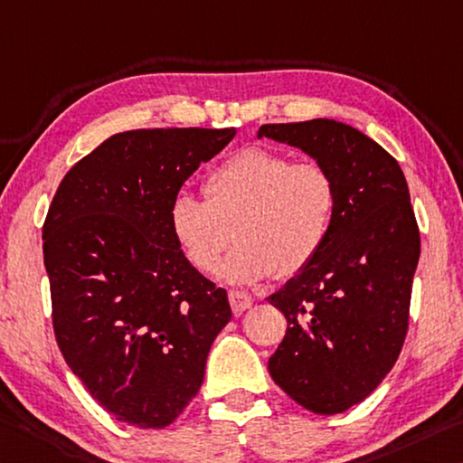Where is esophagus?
Masks as SVG:
<instances>
[{
    "mask_svg": "<svg viewBox=\"0 0 463 463\" xmlns=\"http://www.w3.org/2000/svg\"><path fill=\"white\" fill-rule=\"evenodd\" d=\"M231 300V307H232V313L234 315H241L243 311H247L249 307L253 305V298L245 295V292H231L229 295Z\"/></svg>",
    "mask_w": 463,
    "mask_h": 463,
    "instance_id": "esophagus-1",
    "label": "esophagus"
}]
</instances>
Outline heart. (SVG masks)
Wrapping results in <instances>:
<instances>
[{
	"label": "heart",
	"instance_id": "1",
	"mask_svg": "<svg viewBox=\"0 0 463 463\" xmlns=\"http://www.w3.org/2000/svg\"><path fill=\"white\" fill-rule=\"evenodd\" d=\"M203 200L181 192L168 208V229L183 258L212 274L230 242L238 247L218 276L253 286L278 274L290 278L309 268L326 247L337 214L334 175L317 163H295L269 148H243L212 168Z\"/></svg>",
	"mask_w": 463,
	"mask_h": 463
}]
</instances>
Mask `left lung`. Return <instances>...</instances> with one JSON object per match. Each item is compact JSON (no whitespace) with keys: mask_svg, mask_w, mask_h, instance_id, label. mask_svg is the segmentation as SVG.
<instances>
[{"mask_svg":"<svg viewBox=\"0 0 463 463\" xmlns=\"http://www.w3.org/2000/svg\"><path fill=\"white\" fill-rule=\"evenodd\" d=\"M258 137L295 146L335 179L326 247L268 298L288 321L268 369L303 408L340 414L385 379L406 340L420 258L408 183L390 152L346 123H269Z\"/></svg>","mask_w":463,"mask_h":463,"instance_id":"8db88e82","label":"left lung"}]
</instances>
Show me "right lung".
I'll return each mask as SVG.
<instances>
[{"label":"right lung","mask_w":463,"mask_h":463,"mask_svg":"<svg viewBox=\"0 0 463 463\" xmlns=\"http://www.w3.org/2000/svg\"><path fill=\"white\" fill-rule=\"evenodd\" d=\"M234 128L131 129L105 139L57 187L43 226L60 350L117 420L165 429L200 392L232 313L183 258L168 208Z\"/></svg>","instance_id":"obj_1"}]
</instances>
